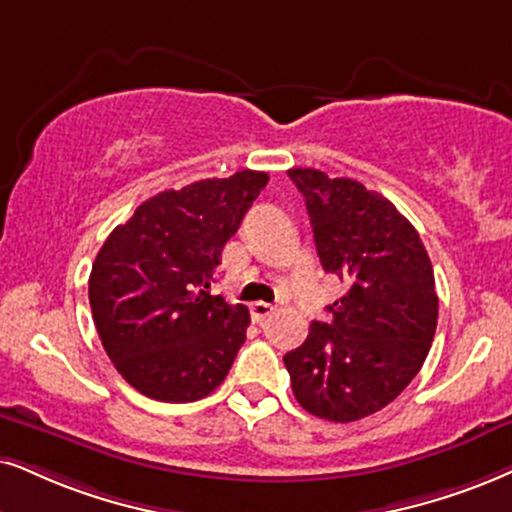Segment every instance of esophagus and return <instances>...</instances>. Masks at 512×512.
<instances>
[{
  "instance_id": "1",
  "label": "esophagus",
  "mask_w": 512,
  "mask_h": 512,
  "mask_svg": "<svg viewBox=\"0 0 512 512\" xmlns=\"http://www.w3.org/2000/svg\"><path fill=\"white\" fill-rule=\"evenodd\" d=\"M274 304H269V302H252L250 304V316H252V321H257V323H262L264 319H267V316H271L274 314Z\"/></svg>"
}]
</instances>
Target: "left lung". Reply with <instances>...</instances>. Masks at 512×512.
<instances>
[{"label": "left lung", "instance_id": "obj_1", "mask_svg": "<svg viewBox=\"0 0 512 512\" xmlns=\"http://www.w3.org/2000/svg\"><path fill=\"white\" fill-rule=\"evenodd\" d=\"M304 196L321 267L347 283L283 361L312 416L352 423L385 409L428 357L437 328L435 271L418 231L380 193L312 167L288 170Z\"/></svg>", "mask_w": 512, "mask_h": 512}]
</instances>
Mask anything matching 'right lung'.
Instances as JSON below:
<instances>
[{
    "mask_svg": "<svg viewBox=\"0 0 512 512\" xmlns=\"http://www.w3.org/2000/svg\"><path fill=\"white\" fill-rule=\"evenodd\" d=\"M267 181V172L243 170L163 191L101 245L89 304L103 349L137 392L186 404L222 385L250 314L210 295V283Z\"/></svg>",
    "mask_w": 512,
    "mask_h": 512,
    "instance_id": "obj_1",
    "label": "right lung"
}]
</instances>
